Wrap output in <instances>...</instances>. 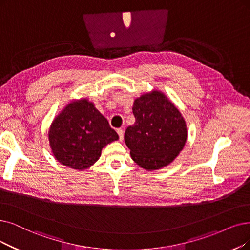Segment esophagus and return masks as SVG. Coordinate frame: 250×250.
I'll return each instance as SVG.
<instances>
[{
  "label": "esophagus",
  "instance_id": "34e87169",
  "mask_svg": "<svg viewBox=\"0 0 250 250\" xmlns=\"http://www.w3.org/2000/svg\"><path fill=\"white\" fill-rule=\"evenodd\" d=\"M117 132H118V134H119V138H120V141H123V137H124V131H123V129H121V128H119V129H117Z\"/></svg>",
  "mask_w": 250,
  "mask_h": 250
}]
</instances>
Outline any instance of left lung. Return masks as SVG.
I'll use <instances>...</instances> for the list:
<instances>
[{
    "instance_id": "left-lung-1",
    "label": "left lung",
    "mask_w": 250,
    "mask_h": 250,
    "mask_svg": "<svg viewBox=\"0 0 250 250\" xmlns=\"http://www.w3.org/2000/svg\"><path fill=\"white\" fill-rule=\"evenodd\" d=\"M135 123L124 135L133 161L146 170H156L177 157L188 137L187 125L178 109L159 91L136 98Z\"/></svg>"
}]
</instances>
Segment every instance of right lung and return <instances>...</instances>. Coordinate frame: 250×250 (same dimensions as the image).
Returning <instances> with one entry per match:
<instances>
[{
	"label": "right lung",
	"mask_w": 250,
	"mask_h": 250,
	"mask_svg": "<svg viewBox=\"0 0 250 250\" xmlns=\"http://www.w3.org/2000/svg\"><path fill=\"white\" fill-rule=\"evenodd\" d=\"M119 139L107 120L87 99L68 104L49 129V143L58 162L83 170L101 157L107 144Z\"/></svg>",
	"instance_id": "1"
}]
</instances>
